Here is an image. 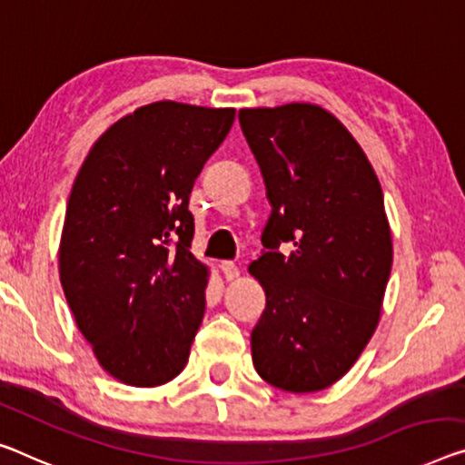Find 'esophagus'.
I'll return each mask as SVG.
<instances>
[{
  "label": "esophagus",
  "mask_w": 465,
  "mask_h": 465,
  "mask_svg": "<svg viewBox=\"0 0 465 465\" xmlns=\"http://www.w3.org/2000/svg\"><path fill=\"white\" fill-rule=\"evenodd\" d=\"M223 274L226 276V281H234V278H239V274H241V270H239V266L234 262H223Z\"/></svg>",
  "instance_id": "1"
}]
</instances>
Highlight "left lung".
Returning a JSON list of instances; mask_svg holds the SVG:
<instances>
[{
	"mask_svg": "<svg viewBox=\"0 0 465 465\" xmlns=\"http://www.w3.org/2000/svg\"><path fill=\"white\" fill-rule=\"evenodd\" d=\"M239 123L272 205L249 266L266 291L253 366L276 389L322 391L349 372L381 320L392 266L381 183L320 105L245 108Z\"/></svg>",
	"mask_w": 465,
	"mask_h": 465,
	"instance_id": "1",
	"label": "left lung"
}]
</instances>
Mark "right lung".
I'll list each match as a JSON object with an SVG mask.
<instances>
[{
    "instance_id": "right-lung-1",
    "label": "right lung",
    "mask_w": 465,
    "mask_h": 465,
    "mask_svg": "<svg viewBox=\"0 0 465 465\" xmlns=\"http://www.w3.org/2000/svg\"><path fill=\"white\" fill-rule=\"evenodd\" d=\"M232 108L155 102L114 123L70 191L60 281L99 366L131 387L183 372L210 270L191 253L189 195Z\"/></svg>"
}]
</instances>
